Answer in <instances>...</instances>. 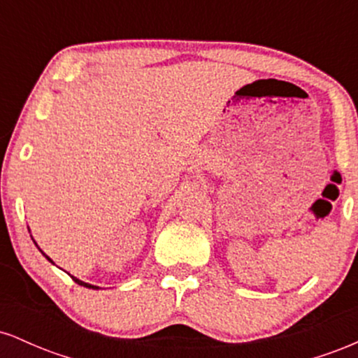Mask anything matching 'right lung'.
Listing matches in <instances>:
<instances>
[{
  "mask_svg": "<svg viewBox=\"0 0 358 358\" xmlns=\"http://www.w3.org/2000/svg\"><path fill=\"white\" fill-rule=\"evenodd\" d=\"M28 231H30V229H28ZM34 242H35V241H34ZM35 245H36V242H35ZM36 248H38V245H36ZM38 249H40V248H38ZM40 252H42V254H43V256H45V257H47V259H48V261H50V262H52V264H53V261H52V259H50V257H48V256H47V254H45L42 249H40ZM72 279H73V281H76V282H77V285H80V286H84V287H89V289H99V286H94V285H89V282H84V281H80V279H77L76 276H72Z\"/></svg>",
  "mask_w": 358,
  "mask_h": 358,
  "instance_id": "1",
  "label": "right lung"
}]
</instances>
